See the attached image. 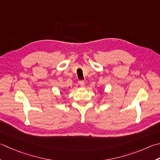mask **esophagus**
<instances>
[{
	"label": "esophagus",
	"instance_id": "34e87169",
	"mask_svg": "<svg viewBox=\"0 0 160 160\" xmlns=\"http://www.w3.org/2000/svg\"><path fill=\"white\" fill-rule=\"evenodd\" d=\"M79 84H80L81 87H82V88H84V87H85V83H84V81H82V80H80V81Z\"/></svg>",
	"mask_w": 160,
	"mask_h": 160
}]
</instances>
